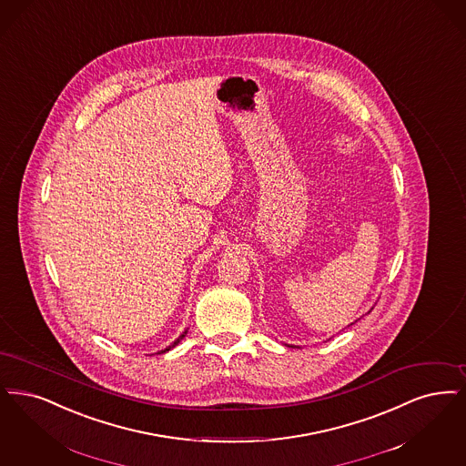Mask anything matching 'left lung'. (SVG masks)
<instances>
[{"label":"left lung","instance_id":"obj_1","mask_svg":"<svg viewBox=\"0 0 466 466\" xmlns=\"http://www.w3.org/2000/svg\"><path fill=\"white\" fill-rule=\"evenodd\" d=\"M292 348H294V346H292Z\"/></svg>","mask_w":466,"mask_h":466}]
</instances>
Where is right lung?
Returning a JSON list of instances; mask_svg holds the SVG:
<instances>
[{"mask_svg": "<svg viewBox=\"0 0 466 466\" xmlns=\"http://www.w3.org/2000/svg\"><path fill=\"white\" fill-rule=\"evenodd\" d=\"M186 334H187V329H186V330H184V332H182L181 336H179V338H177V339H176V341H174V343L170 344V346H167V348H165V350H162V351H160V353H165V351H168V350H172V348H174V346H177V344L181 343V339H182V338H184V336H186Z\"/></svg>", "mask_w": 466, "mask_h": 466, "instance_id": "right-lung-1", "label": "right lung"}]
</instances>
